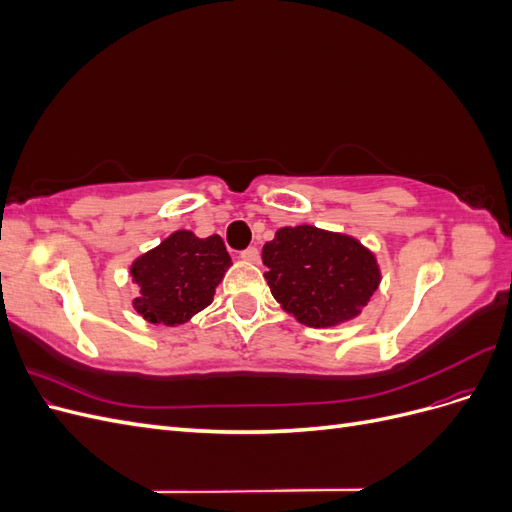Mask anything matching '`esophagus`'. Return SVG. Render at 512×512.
I'll use <instances>...</instances> for the list:
<instances>
[{"label": "esophagus", "instance_id": "obj_1", "mask_svg": "<svg viewBox=\"0 0 512 512\" xmlns=\"http://www.w3.org/2000/svg\"><path fill=\"white\" fill-rule=\"evenodd\" d=\"M241 258H243L245 262H254V265H256V262L260 260V254H258V247H247V250H245V252H241Z\"/></svg>", "mask_w": 512, "mask_h": 512}]
</instances>
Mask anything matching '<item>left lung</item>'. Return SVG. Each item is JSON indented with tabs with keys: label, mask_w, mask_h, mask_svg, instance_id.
Wrapping results in <instances>:
<instances>
[{
	"label": "left lung",
	"mask_w": 512,
	"mask_h": 512,
	"mask_svg": "<svg viewBox=\"0 0 512 512\" xmlns=\"http://www.w3.org/2000/svg\"><path fill=\"white\" fill-rule=\"evenodd\" d=\"M275 301L305 327H337L361 314L380 284L376 256L350 235L286 226L262 247Z\"/></svg>",
	"instance_id": "left-lung-1"
}]
</instances>
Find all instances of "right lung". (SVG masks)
<instances>
[{
  "mask_svg": "<svg viewBox=\"0 0 512 512\" xmlns=\"http://www.w3.org/2000/svg\"><path fill=\"white\" fill-rule=\"evenodd\" d=\"M230 265L220 235L200 239L177 230L132 262V282L141 290L132 305L151 324L177 327L213 301Z\"/></svg>",
  "mask_w": 512,
  "mask_h": 512,
  "instance_id": "obj_1",
  "label": "right lung"
}]
</instances>
